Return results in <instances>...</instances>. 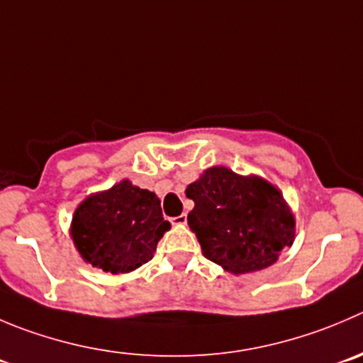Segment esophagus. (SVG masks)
I'll use <instances>...</instances> for the list:
<instances>
[{
  "label": "esophagus",
  "mask_w": 363,
  "mask_h": 363,
  "mask_svg": "<svg viewBox=\"0 0 363 363\" xmlns=\"http://www.w3.org/2000/svg\"><path fill=\"white\" fill-rule=\"evenodd\" d=\"M171 223L176 224V226H184V224H187V213H182V216L171 217Z\"/></svg>",
  "instance_id": "1"
}]
</instances>
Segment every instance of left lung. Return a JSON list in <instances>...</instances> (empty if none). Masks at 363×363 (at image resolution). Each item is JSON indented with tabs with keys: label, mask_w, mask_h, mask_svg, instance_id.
Instances as JSON below:
<instances>
[{
	"label": "left lung",
	"mask_w": 363,
	"mask_h": 363,
	"mask_svg": "<svg viewBox=\"0 0 363 363\" xmlns=\"http://www.w3.org/2000/svg\"><path fill=\"white\" fill-rule=\"evenodd\" d=\"M185 194L194 201L187 220L203 255L233 274L269 267L294 242V216L265 179L210 167Z\"/></svg>",
	"instance_id": "left-lung-1"
}]
</instances>
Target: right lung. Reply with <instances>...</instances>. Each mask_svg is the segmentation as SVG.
I'll use <instances>...</instances> for the list:
<instances>
[{
  "instance_id": "add662e5",
  "label": "right lung",
  "mask_w": 363,
  "mask_h": 363,
  "mask_svg": "<svg viewBox=\"0 0 363 363\" xmlns=\"http://www.w3.org/2000/svg\"><path fill=\"white\" fill-rule=\"evenodd\" d=\"M169 228L157 194L123 179L76 208L71 235L85 262L121 274L150 262Z\"/></svg>"
}]
</instances>
